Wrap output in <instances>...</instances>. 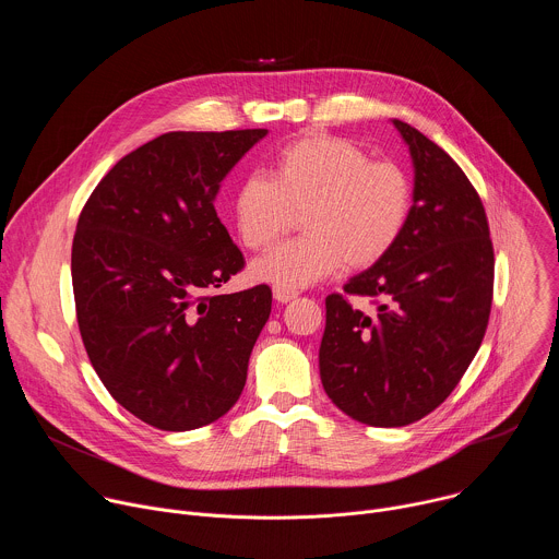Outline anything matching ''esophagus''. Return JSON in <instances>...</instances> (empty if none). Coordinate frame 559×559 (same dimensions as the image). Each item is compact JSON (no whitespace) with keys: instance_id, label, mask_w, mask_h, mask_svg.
Returning <instances> with one entry per match:
<instances>
[{"instance_id":"1","label":"esophagus","mask_w":559,"mask_h":559,"mask_svg":"<svg viewBox=\"0 0 559 559\" xmlns=\"http://www.w3.org/2000/svg\"><path fill=\"white\" fill-rule=\"evenodd\" d=\"M298 296V292L296 289H287V287H274V298L278 300V302H289V300H294Z\"/></svg>"}]
</instances>
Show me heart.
I'll return each mask as SVG.
<instances>
[{"label": "heart", "instance_id": "b5f03b06", "mask_svg": "<svg viewBox=\"0 0 559 559\" xmlns=\"http://www.w3.org/2000/svg\"><path fill=\"white\" fill-rule=\"evenodd\" d=\"M414 210L409 173L371 158L358 143L309 134L278 150L272 177L250 175L234 194V225L248 250L272 248L296 225L298 238L254 261L252 276L276 287H307L336 272L365 270L401 241Z\"/></svg>", "mask_w": 559, "mask_h": 559}]
</instances>
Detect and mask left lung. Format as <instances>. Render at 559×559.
Instances as JSON below:
<instances>
[{"instance_id":"left-lung-1","label":"left lung","mask_w":559,"mask_h":559,"mask_svg":"<svg viewBox=\"0 0 559 559\" xmlns=\"http://www.w3.org/2000/svg\"><path fill=\"white\" fill-rule=\"evenodd\" d=\"M414 158V210L395 248L325 300L318 354L332 403L369 427H405L455 389L483 345L493 300V243L480 194L453 158L393 119ZM369 297L376 312L356 310Z\"/></svg>"}]
</instances>
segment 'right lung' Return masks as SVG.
<instances>
[{"label":"right lung","instance_id":"add662e5","mask_svg":"<svg viewBox=\"0 0 559 559\" xmlns=\"http://www.w3.org/2000/svg\"><path fill=\"white\" fill-rule=\"evenodd\" d=\"M265 134L166 132L126 154L79 214L70 263L79 332L104 386L150 427L210 425L246 386L272 289L214 292L246 265L214 199Z\"/></svg>","mask_w":559,"mask_h":559}]
</instances>
